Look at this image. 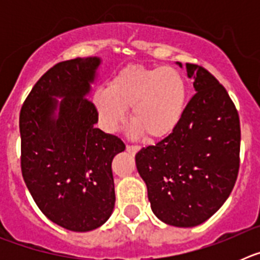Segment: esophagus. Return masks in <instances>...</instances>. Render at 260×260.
<instances>
[{"label": "esophagus", "mask_w": 260, "mask_h": 260, "mask_svg": "<svg viewBox=\"0 0 260 260\" xmlns=\"http://www.w3.org/2000/svg\"><path fill=\"white\" fill-rule=\"evenodd\" d=\"M139 148H141V147L135 146V144H127V146H126V151L130 153H133V155H134V153H137L138 151H139Z\"/></svg>", "instance_id": "34e87169"}]
</instances>
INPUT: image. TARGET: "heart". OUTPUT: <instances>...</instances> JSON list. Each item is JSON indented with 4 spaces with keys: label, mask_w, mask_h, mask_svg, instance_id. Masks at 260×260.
Returning a JSON list of instances; mask_svg holds the SVG:
<instances>
[{
    "label": "heart",
    "mask_w": 260,
    "mask_h": 260,
    "mask_svg": "<svg viewBox=\"0 0 260 260\" xmlns=\"http://www.w3.org/2000/svg\"><path fill=\"white\" fill-rule=\"evenodd\" d=\"M105 128L116 132L132 107L135 128L150 139H161L176 130L187 104V83L180 70L171 66L130 65L110 79L108 88L93 95Z\"/></svg>",
    "instance_id": "1"
}]
</instances>
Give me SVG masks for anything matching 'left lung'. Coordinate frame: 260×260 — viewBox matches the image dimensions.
Returning <instances> with one entry per match:
<instances>
[{
  "mask_svg": "<svg viewBox=\"0 0 260 260\" xmlns=\"http://www.w3.org/2000/svg\"><path fill=\"white\" fill-rule=\"evenodd\" d=\"M186 70L197 92L182 121L135 155L153 213L180 228L202 224L228 199L238 176L241 144L240 117L224 86L202 66L186 63Z\"/></svg>",
  "mask_w": 260,
  "mask_h": 260,
  "instance_id": "8db88e82",
  "label": "left lung"
}]
</instances>
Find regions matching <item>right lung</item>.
Masks as SVG:
<instances>
[{
	"label": "right lung",
	"mask_w": 260,
	"mask_h": 260,
	"mask_svg": "<svg viewBox=\"0 0 260 260\" xmlns=\"http://www.w3.org/2000/svg\"><path fill=\"white\" fill-rule=\"evenodd\" d=\"M100 62H58L20 109L23 180L41 212L73 232L93 231L109 219L116 202L112 161L125 150L118 137L95 127L98 109L87 95Z\"/></svg>",
	"instance_id": "right-lung-1"
}]
</instances>
